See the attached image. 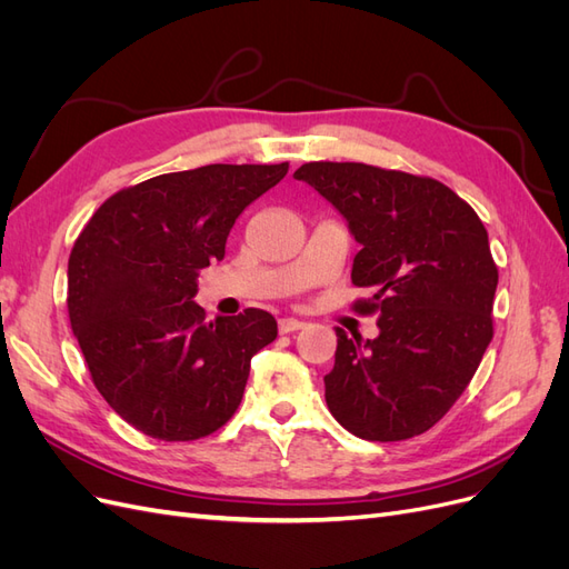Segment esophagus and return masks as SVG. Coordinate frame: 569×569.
<instances>
[{"label": "esophagus", "mask_w": 569, "mask_h": 569, "mask_svg": "<svg viewBox=\"0 0 569 569\" xmlns=\"http://www.w3.org/2000/svg\"><path fill=\"white\" fill-rule=\"evenodd\" d=\"M301 327H303V322H301V320H297V318H280V320H278V330H280V335L297 332V330H301Z\"/></svg>", "instance_id": "obj_1"}]
</instances>
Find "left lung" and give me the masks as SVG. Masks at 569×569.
<instances>
[{"mask_svg":"<svg viewBox=\"0 0 569 569\" xmlns=\"http://www.w3.org/2000/svg\"><path fill=\"white\" fill-rule=\"evenodd\" d=\"M311 184L360 244L351 282L375 295L380 335L337 327L325 401L335 420L368 441H401L437 425L470 385L493 337L498 268L470 203L432 178L366 163H303Z\"/></svg>","mask_w":569,"mask_h":569,"instance_id":"obj_1","label":"left lung"}]
</instances>
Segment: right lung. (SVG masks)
<instances>
[{"instance_id":"obj_1","label":"right lung","mask_w":569,"mask_h":569,"mask_svg":"<svg viewBox=\"0 0 569 569\" xmlns=\"http://www.w3.org/2000/svg\"><path fill=\"white\" fill-rule=\"evenodd\" d=\"M289 163H211L120 189L99 206L68 258V318L92 382L147 437L192 441L226 425L251 358L278 337L261 308L206 322L199 270Z\"/></svg>"}]
</instances>
